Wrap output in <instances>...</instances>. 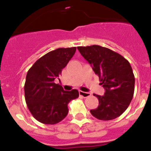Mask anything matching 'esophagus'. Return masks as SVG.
I'll use <instances>...</instances> for the list:
<instances>
[{"instance_id":"34e87169","label":"esophagus","mask_w":151,"mask_h":151,"mask_svg":"<svg viewBox=\"0 0 151 151\" xmlns=\"http://www.w3.org/2000/svg\"><path fill=\"white\" fill-rule=\"evenodd\" d=\"M79 95L82 96L83 97H90L91 94L88 93V92H84L82 91H79Z\"/></svg>"}]
</instances>
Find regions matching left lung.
<instances>
[{
    "mask_svg": "<svg viewBox=\"0 0 151 151\" xmlns=\"http://www.w3.org/2000/svg\"><path fill=\"white\" fill-rule=\"evenodd\" d=\"M80 54L91 64L101 85L103 96L94 94L99 105L90 112L100 120H111L121 116L132 100L134 76L130 63L122 55L99 45L78 47Z\"/></svg>",
    "mask_w": 151,
    "mask_h": 151,
    "instance_id": "8db88e82",
    "label": "left lung"
}]
</instances>
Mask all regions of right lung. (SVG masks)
I'll use <instances>...</instances> for the list:
<instances>
[{"label":"right lung","mask_w":151,"mask_h":151,"mask_svg":"<svg viewBox=\"0 0 151 151\" xmlns=\"http://www.w3.org/2000/svg\"><path fill=\"white\" fill-rule=\"evenodd\" d=\"M76 47L57 48L48 52L29 69L24 86L25 99L32 115L38 122L54 125L67 116L68 104L78 97V91H64L54 79L76 53Z\"/></svg>","instance_id":"obj_1"}]
</instances>
